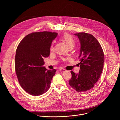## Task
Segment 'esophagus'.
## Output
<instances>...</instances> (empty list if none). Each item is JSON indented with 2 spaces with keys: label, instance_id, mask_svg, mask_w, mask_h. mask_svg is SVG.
Here are the masks:
<instances>
[{
  "label": "esophagus",
  "instance_id": "1",
  "mask_svg": "<svg viewBox=\"0 0 120 120\" xmlns=\"http://www.w3.org/2000/svg\"><path fill=\"white\" fill-rule=\"evenodd\" d=\"M59 71L60 72H64V71H65V70L64 69H63V68H60V69H59Z\"/></svg>",
  "mask_w": 120,
  "mask_h": 120
}]
</instances>
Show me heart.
Segmentation results:
<instances>
[{"instance_id":"obj_1","label":"heart","mask_w":120,"mask_h":120,"mask_svg":"<svg viewBox=\"0 0 120 120\" xmlns=\"http://www.w3.org/2000/svg\"><path fill=\"white\" fill-rule=\"evenodd\" d=\"M62 39L66 43L68 48H73L75 45V41L72 36L69 34H65L62 37ZM51 50H53V46L52 45L50 48Z\"/></svg>"}]
</instances>
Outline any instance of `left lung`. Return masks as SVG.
Wrapping results in <instances>:
<instances>
[{
	"label": "left lung",
	"mask_w": 120,
	"mask_h": 120,
	"mask_svg": "<svg viewBox=\"0 0 120 120\" xmlns=\"http://www.w3.org/2000/svg\"><path fill=\"white\" fill-rule=\"evenodd\" d=\"M80 44L79 59L80 63L78 74L71 71L72 78L69 84L77 92H85L94 86L104 68L105 56L97 40L86 33L74 34Z\"/></svg>",
	"instance_id": "left-lung-1"
}]
</instances>
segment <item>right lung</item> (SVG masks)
<instances>
[{
	"mask_svg": "<svg viewBox=\"0 0 120 120\" xmlns=\"http://www.w3.org/2000/svg\"><path fill=\"white\" fill-rule=\"evenodd\" d=\"M58 34L44 31L26 36L17 47L15 70L22 88L32 95L38 96L50 88L56 70H47L44 58L49 56L52 41Z\"/></svg>",
	"mask_w": 120,
	"mask_h": 120,
	"instance_id": "add662e5",
	"label": "right lung"
}]
</instances>
